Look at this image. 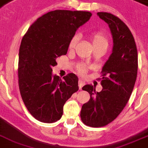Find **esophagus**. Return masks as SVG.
I'll return each mask as SVG.
<instances>
[{
	"instance_id": "esophagus-1",
	"label": "esophagus",
	"mask_w": 148,
	"mask_h": 148,
	"mask_svg": "<svg viewBox=\"0 0 148 148\" xmlns=\"http://www.w3.org/2000/svg\"><path fill=\"white\" fill-rule=\"evenodd\" d=\"M84 81H82V80H79L78 81V86H79V89L81 90V88H82V87H83L84 85Z\"/></svg>"
}]
</instances>
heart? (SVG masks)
<instances>
[{"label": "heart", "instance_id": "1", "mask_svg": "<svg viewBox=\"0 0 148 148\" xmlns=\"http://www.w3.org/2000/svg\"><path fill=\"white\" fill-rule=\"evenodd\" d=\"M89 39L92 43L94 49L97 48V47H103L104 49L107 50L109 45V40H108L107 36L101 31H97V32H94V33L90 34L89 35ZM78 38L77 36H74L73 38L70 40L69 43H68V48L69 49H73L75 47L77 42ZM77 71L80 74H84L85 73V67L84 66H80L77 68Z\"/></svg>", "mask_w": 148, "mask_h": 148}]
</instances>
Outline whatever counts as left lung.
<instances>
[{"label":"left lung","instance_id":"8db88e82","mask_svg":"<svg viewBox=\"0 0 148 148\" xmlns=\"http://www.w3.org/2000/svg\"><path fill=\"white\" fill-rule=\"evenodd\" d=\"M97 15L109 25L114 47L102 68V77L98 78L102 90L96 92L90 84L82 88L90 97L82 106L81 121L92 127L106 126L117 118L131 97L138 74V50L131 31L112 14L98 12Z\"/></svg>","mask_w":148,"mask_h":148}]
</instances>
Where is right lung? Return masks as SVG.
<instances>
[{"label":"right lung","instance_id":"obj_1","mask_svg":"<svg viewBox=\"0 0 148 148\" xmlns=\"http://www.w3.org/2000/svg\"><path fill=\"white\" fill-rule=\"evenodd\" d=\"M91 13L56 10L42 15L22 38L19 50L18 84L24 105L35 119L53 123L60 119L65 102L78 90L73 73L61 80L52 76L57 58L65 55L77 29Z\"/></svg>","mask_w":148,"mask_h":148}]
</instances>
